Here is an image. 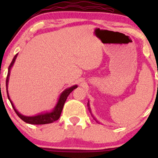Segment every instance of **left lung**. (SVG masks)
Returning <instances> with one entry per match:
<instances>
[{"label":"left lung","mask_w":158,"mask_h":158,"mask_svg":"<svg viewBox=\"0 0 158 158\" xmlns=\"http://www.w3.org/2000/svg\"><path fill=\"white\" fill-rule=\"evenodd\" d=\"M88 110H89L90 113V114H91V116H93V117H94V119L96 121V122H98V123H99V122H98V120H97V119H96V118L94 117V115H93V114H92V112H91V110H90V104H89V101H88Z\"/></svg>","instance_id":"obj_1"}]
</instances>
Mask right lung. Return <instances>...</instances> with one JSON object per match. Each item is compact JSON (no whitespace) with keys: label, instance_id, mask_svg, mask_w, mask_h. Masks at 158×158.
<instances>
[{"label":"right lung","instance_id":"right-lung-1","mask_svg":"<svg viewBox=\"0 0 158 158\" xmlns=\"http://www.w3.org/2000/svg\"><path fill=\"white\" fill-rule=\"evenodd\" d=\"M17 56H18V54H16V55L14 56V59L12 60V62H10V65L8 67V75H7V77H6V91H7L8 100L10 101V103H11L13 109H14L15 112H16L19 117L21 119H22L23 122H25L26 123H28V124H50V123L55 122V121H57L58 118H60V115H61V112L62 111V109H63L64 104V103H65L66 99L69 96V94H70L73 90L77 88V85H73L71 86V87L68 88H66L65 90H64L61 93V94L60 95V97L59 98H58L57 104L55 105V108H54L51 111L45 112V113H41V114H37V115L31 116L23 115V114L19 113V112L16 110V108H15L12 101L10 100L9 94H8V81H9L10 70H11V68L13 67V65H14L15 61H16Z\"/></svg>","mask_w":158,"mask_h":158}]
</instances>
